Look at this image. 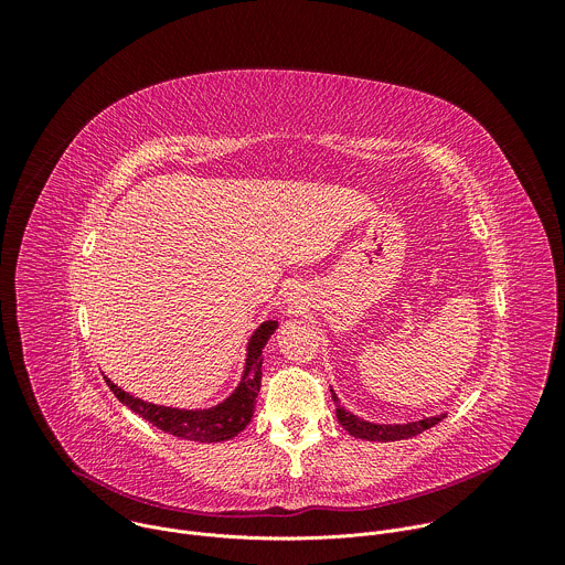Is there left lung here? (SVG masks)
<instances>
[{"label": "left lung", "instance_id": "8db88e82", "mask_svg": "<svg viewBox=\"0 0 565 565\" xmlns=\"http://www.w3.org/2000/svg\"><path fill=\"white\" fill-rule=\"evenodd\" d=\"M331 395H333V402L338 405L335 409V416L340 420V425L355 438H362V440H375V443H393V440H407L412 436H418L423 434L425 429H431L434 425H438L443 418H447V414H440V416H429V418H423V420H414V423H402V425H380V423H369L364 418H358L355 414H351L349 409H344L340 405V397L338 393L331 388Z\"/></svg>", "mask_w": 565, "mask_h": 565}]
</instances>
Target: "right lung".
Here are the masks:
<instances>
[{"label":"right lung","mask_w":565,"mask_h":565,"mask_svg":"<svg viewBox=\"0 0 565 565\" xmlns=\"http://www.w3.org/2000/svg\"><path fill=\"white\" fill-rule=\"evenodd\" d=\"M277 327L279 324L273 319L257 327V331L250 335L246 347V364L238 384L223 402H218L214 407L181 409V407H168V405H153V402H147L127 393L125 388L114 384L109 377L105 380L125 407H129L134 414H138L160 431L172 434L183 440H194V443H223L244 431L255 414L257 395L262 388L264 349L273 338V333L277 331Z\"/></svg>","instance_id":"1"}]
</instances>
